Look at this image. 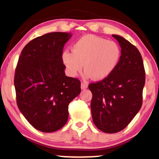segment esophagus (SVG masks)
Returning <instances> with one entry per match:
<instances>
[{"instance_id": "34e87169", "label": "esophagus", "mask_w": 159, "mask_h": 159, "mask_svg": "<svg viewBox=\"0 0 159 159\" xmlns=\"http://www.w3.org/2000/svg\"><path fill=\"white\" fill-rule=\"evenodd\" d=\"M87 88H88L87 84L83 83H81V89H82V90H83V89H86Z\"/></svg>"}]
</instances>
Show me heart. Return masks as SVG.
Segmentation results:
<instances>
[{
    "label": "heart",
    "instance_id": "obj_1",
    "mask_svg": "<svg viewBox=\"0 0 159 159\" xmlns=\"http://www.w3.org/2000/svg\"><path fill=\"white\" fill-rule=\"evenodd\" d=\"M120 57L116 42L93 35L80 38L72 47V52L65 50L61 60L70 76H76L83 68L84 76L102 80L115 70Z\"/></svg>",
    "mask_w": 159,
    "mask_h": 159
}]
</instances>
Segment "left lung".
<instances>
[{
  "instance_id": "1",
  "label": "left lung",
  "mask_w": 159,
  "mask_h": 159,
  "mask_svg": "<svg viewBox=\"0 0 159 159\" xmlns=\"http://www.w3.org/2000/svg\"><path fill=\"white\" fill-rule=\"evenodd\" d=\"M121 48V55L113 72L106 79L91 83L93 122L100 131L116 133L123 130L142 105L145 84L143 59L137 48L124 37L112 35Z\"/></svg>"
}]
</instances>
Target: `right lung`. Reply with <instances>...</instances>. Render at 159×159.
I'll list each match as a JSON object with an SVG mask.
<instances>
[{
	"label": "right lung",
	"mask_w": 159,
	"mask_h": 159,
	"mask_svg": "<svg viewBox=\"0 0 159 159\" xmlns=\"http://www.w3.org/2000/svg\"><path fill=\"white\" fill-rule=\"evenodd\" d=\"M70 33H47L24 48L15 74L18 109L28 122L43 132L65 126L68 105L81 92L80 81L65 75L61 60Z\"/></svg>",
	"instance_id": "1"
}]
</instances>
